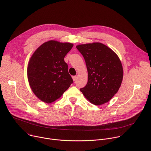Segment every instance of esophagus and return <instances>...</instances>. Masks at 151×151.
I'll return each mask as SVG.
<instances>
[{"label": "esophagus", "instance_id": "34e87169", "mask_svg": "<svg viewBox=\"0 0 151 151\" xmlns=\"http://www.w3.org/2000/svg\"><path fill=\"white\" fill-rule=\"evenodd\" d=\"M72 79H73V81H75L76 79V76H72Z\"/></svg>", "mask_w": 151, "mask_h": 151}]
</instances>
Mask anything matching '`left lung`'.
I'll return each instance as SVG.
<instances>
[{
    "label": "left lung",
    "instance_id": "8db88e82",
    "mask_svg": "<svg viewBox=\"0 0 151 151\" xmlns=\"http://www.w3.org/2000/svg\"><path fill=\"white\" fill-rule=\"evenodd\" d=\"M88 70V82L80 89L95 105L109 101L118 92L123 78L121 62L111 48L99 42L76 46Z\"/></svg>",
    "mask_w": 151,
    "mask_h": 151
}]
</instances>
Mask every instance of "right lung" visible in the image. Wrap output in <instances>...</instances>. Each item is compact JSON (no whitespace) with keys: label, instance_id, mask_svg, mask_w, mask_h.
I'll list each match as a JSON object with an SVG mask.
<instances>
[{"label":"right lung","instance_id":"right-lung-1","mask_svg":"<svg viewBox=\"0 0 151 151\" xmlns=\"http://www.w3.org/2000/svg\"><path fill=\"white\" fill-rule=\"evenodd\" d=\"M73 45L50 40L33 54L27 67V78L35 96L47 103L59 99L73 83L64 57Z\"/></svg>","mask_w":151,"mask_h":151}]
</instances>
